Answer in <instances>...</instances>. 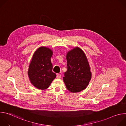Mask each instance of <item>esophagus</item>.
<instances>
[{
  "label": "esophagus",
  "instance_id": "esophagus-1",
  "mask_svg": "<svg viewBox=\"0 0 126 126\" xmlns=\"http://www.w3.org/2000/svg\"><path fill=\"white\" fill-rule=\"evenodd\" d=\"M61 77V75L59 74H57V78H60Z\"/></svg>",
  "mask_w": 126,
  "mask_h": 126
}]
</instances>
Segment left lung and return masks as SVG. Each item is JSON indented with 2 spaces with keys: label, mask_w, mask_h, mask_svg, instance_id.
Masks as SVG:
<instances>
[{
  "label": "left lung",
  "mask_w": 126,
  "mask_h": 126,
  "mask_svg": "<svg viewBox=\"0 0 126 126\" xmlns=\"http://www.w3.org/2000/svg\"><path fill=\"white\" fill-rule=\"evenodd\" d=\"M67 71L63 80L67 89L72 93L81 91L88 86L91 78V72L83 51L76 47L68 52Z\"/></svg>",
  "instance_id": "obj_1"
}]
</instances>
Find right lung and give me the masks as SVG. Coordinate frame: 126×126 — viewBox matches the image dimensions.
<instances>
[{"label": "right lung", "instance_id": "right-lung-1", "mask_svg": "<svg viewBox=\"0 0 126 126\" xmlns=\"http://www.w3.org/2000/svg\"><path fill=\"white\" fill-rule=\"evenodd\" d=\"M52 54L49 48L41 47L35 52L33 56L28 75L31 83L38 89H47L56 77V74L52 71L51 62Z\"/></svg>", "mask_w": 126, "mask_h": 126}]
</instances>
